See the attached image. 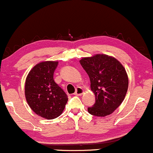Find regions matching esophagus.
Here are the masks:
<instances>
[{
	"mask_svg": "<svg viewBox=\"0 0 153 153\" xmlns=\"http://www.w3.org/2000/svg\"><path fill=\"white\" fill-rule=\"evenodd\" d=\"M83 89H82V88L78 87L76 88V91H75L74 95H75V96H81V95L83 94Z\"/></svg>",
	"mask_w": 153,
	"mask_h": 153,
	"instance_id": "1",
	"label": "esophagus"
}]
</instances>
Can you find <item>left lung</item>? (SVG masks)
I'll use <instances>...</instances> for the list:
<instances>
[{
  "mask_svg": "<svg viewBox=\"0 0 153 153\" xmlns=\"http://www.w3.org/2000/svg\"><path fill=\"white\" fill-rule=\"evenodd\" d=\"M88 75L91 89L96 103L88 111L96 117H106L113 113L124 101L129 80L125 68L117 59L106 54H98L80 60Z\"/></svg>",
  "mask_w": 153,
  "mask_h": 153,
  "instance_id": "1",
  "label": "left lung"
}]
</instances>
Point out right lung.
Masks as SVG:
<instances>
[{
    "label": "right lung",
    "mask_w": 153,
    "mask_h": 153,
    "mask_svg": "<svg viewBox=\"0 0 153 153\" xmlns=\"http://www.w3.org/2000/svg\"><path fill=\"white\" fill-rule=\"evenodd\" d=\"M57 61H45L36 65L26 77V101L35 114L47 119H53L62 113L68 96L54 82Z\"/></svg>",
    "instance_id": "1"
}]
</instances>
